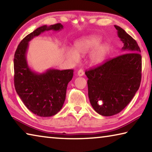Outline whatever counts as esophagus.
Wrapping results in <instances>:
<instances>
[{
	"label": "esophagus",
	"instance_id": "obj_1",
	"mask_svg": "<svg viewBox=\"0 0 152 152\" xmlns=\"http://www.w3.org/2000/svg\"><path fill=\"white\" fill-rule=\"evenodd\" d=\"M84 72L82 70H79L78 71V73H77V74H78V76H82L84 75Z\"/></svg>",
	"mask_w": 152,
	"mask_h": 152
}]
</instances>
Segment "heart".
<instances>
[{
  "instance_id": "obj_1",
  "label": "heart",
  "mask_w": 152,
  "mask_h": 152,
  "mask_svg": "<svg viewBox=\"0 0 152 152\" xmlns=\"http://www.w3.org/2000/svg\"><path fill=\"white\" fill-rule=\"evenodd\" d=\"M102 39L98 35H91L82 37L74 43V48L68 49L66 51V56L74 63L78 62L80 56L90 53L89 61L91 65L96 66L102 64L109 54L110 47L108 43H101Z\"/></svg>"
}]
</instances>
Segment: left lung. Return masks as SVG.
Here are the masks:
<instances>
[{"label": "left lung", "instance_id": "left-lung-1", "mask_svg": "<svg viewBox=\"0 0 152 152\" xmlns=\"http://www.w3.org/2000/svg\"><path fill=\"white\" fill-rule=\"evenodd\" d=\"M115 27L125 53L85 72L90 102L95 111L105 117L118 114L129 103L141 79L140 47L124 29Z\"/></svg>", "mask_w": 152, "mask_h": 152}]
</instances>
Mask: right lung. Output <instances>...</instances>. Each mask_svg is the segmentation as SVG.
I'll return each instance as SVG.
<instances>
[{"label":"right lung","mask_w":152,"mask_h":152,"mask_svg":"<svg viewBox=\"0 0 152 152\" xmlns=\"http://www.w3.org/2000/svg\"><path fill=\"white\" fill-rule=\"evenodd\" d=\"M63 29L60 23L38 27L20 42L15 53V90L27 109L39 117H51L61 109L74 70L50 68L42 73L33 70L27 60L29 43L47 31H60Z\"/></svg>","instance_id":"1"}]
</instances>
